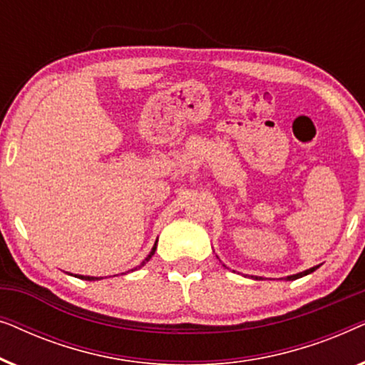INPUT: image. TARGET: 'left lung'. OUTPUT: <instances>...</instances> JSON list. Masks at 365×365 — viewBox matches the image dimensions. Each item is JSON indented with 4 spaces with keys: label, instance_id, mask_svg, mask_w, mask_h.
I'll return each mask as SVG.
<instances>
[{
    "label": "left lung",
    "instance_id": "obj_1",
    "mask_svg": "<svg viewBox=\"0 0 365 365\" xmlns=\"http://www.w3.org/2000/svg\"><path fill=\"white\" fill-rule=\"evenodd\" d=\"M316 269H319V266H314V267H311V269H307V271L292 274V276H287V277H284V279H286V281H296V279H299V277H304V276H307V274L314 272V271H316ZM256 279H261V277L256 276Z\"/></svg>",
    "mask_w": 365,
    "mask_h": 365
}]
</instances>
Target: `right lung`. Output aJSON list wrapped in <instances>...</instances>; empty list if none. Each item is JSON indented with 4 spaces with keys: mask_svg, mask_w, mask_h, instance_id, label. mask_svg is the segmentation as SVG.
Wrapping results in <instances>:
<instances>
[{
    "mask_svg": "<svg viewBox=\"0 0 365 365\" xmlns=\"http://www.w3.org/2000/svg\"><path fill=\"white\" fill-rule=\"evenodd\" d=\"M156 246H158V241L154 242V246H153V249H151V252L148 254V257L144 259V261H143L141 264H139L138 267H143L144 264H146V262L149 261V259H151V257L154 256V252H156ZM138 267H136V269H138ZM131 271H134V269H131ZM74 277H78V279H83V281H99V277H93V276H81V274H74Z\"/></svg>",
    "mask_w": 365,
    "mask_h": 365,
    "instance_id": "add662e5",
    "label": "right lung"
}]
</instances>
